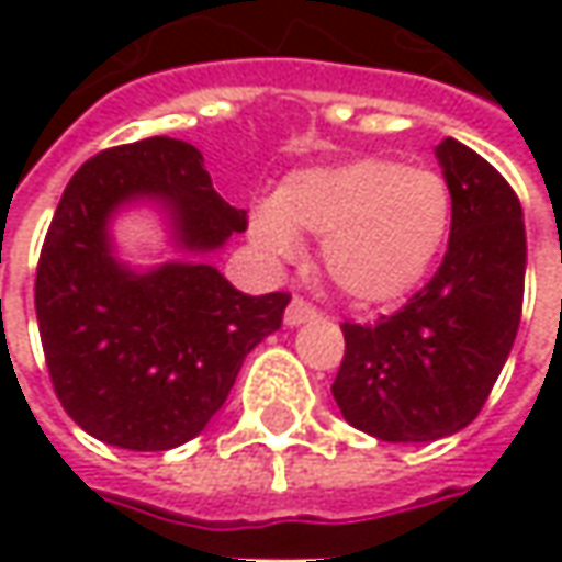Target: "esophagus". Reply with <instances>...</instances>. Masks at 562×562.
<instances>
[{"label": "esophagus", "mask_w": 562, "mask_h": 562, "mask_svg": "<svg viewBox=\"0 0 562 562\" xmlns=\"http://www.w3.org/2000/svg\"><path fill=\"white\" fill-rule=\"evenodd\" d=\"M313 318H318V313H315L313 303H306L303 296H293L288 310H284V325H291V328L303 325V322H313Z\"/></svg>", "instance_id": "1"}]
</instances>
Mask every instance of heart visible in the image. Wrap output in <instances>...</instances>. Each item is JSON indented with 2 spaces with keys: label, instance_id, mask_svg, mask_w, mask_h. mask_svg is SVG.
I'll return each mask as SVG.
<instances>
[{
  "label": "heart",
  "instance_id": "b5f03b06",
  "mask_svg": "<svg viewBox=\"0 0 562 562\" xmlns=\"http://www.w3.org/2000/svg\"><path fill=\"white\" fill-rule=\"evenodd\" d=\"M450 222L453 196L438 171L362 156L288 175L271 203L249 212V237L278 262L296 259V234L318 237L337 291L381 306L425 281Z\"/></svg>",
  "mask_w": 562,
  "mask_h": 562
}]
</instances>
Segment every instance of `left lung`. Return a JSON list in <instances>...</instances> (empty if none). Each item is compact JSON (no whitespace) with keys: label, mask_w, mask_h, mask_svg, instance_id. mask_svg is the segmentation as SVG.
Segmentation results:
<instances>
[{"label":"left lung","mask_w":562,"mask_h":562,"mask_svg":"<svg viewBox=\"0 0 562 562\" xmlns=\"http://www.w3.org/2000/svg\"><path fill=\"white\" fill-rule=\"evenodd\" d=\"M453 222L435 278L375 325L344 322L331 394L353 428L422 443L465 428L507 362L526 291L522 205L504 175L460 140L438 146Z\"/></svg>","instance_id":"left-lung-1"}]
</instances>
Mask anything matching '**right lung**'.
I'll return each instance as SVG.
<instances>
[{"mask_svg":"<svg viewBox=\"0 0 562 562\" xmlns=\"http://www.w3.org/2000/svg\"><path fill=\"white\" fill-rule=\"evenodd\" d=\"M156 200L190 256L247 231L184 140L146 137L97 153L68 181L40 249L33 303L55 397L99 441L171 450L222 409L247 353L281 328L291 293H240L203 259L134 271L109 222Z\"/></svg>","mask_w":562,"mask_h":562,"instance_id":"1","label":"right lung"}]
</instances>
